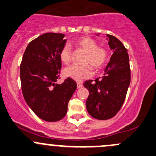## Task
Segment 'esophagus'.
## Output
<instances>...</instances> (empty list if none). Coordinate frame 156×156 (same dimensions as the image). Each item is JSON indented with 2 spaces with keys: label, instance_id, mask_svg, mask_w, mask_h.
Listing matches in <instances>:
<instances>
[{
  "label": "esophagus",
  "instance_id": "34e87169",
  "mask_svg": "<svg viewBox=\"0 0 156 156\" xmlns=\"http://www.w3.org/2000/svg\"><path fill=\"white\" fill-rule=\"evenodd\" d=\"M77 87H78V88H81V87H83V84L81 83L78 82V83H77Z\"/></svg>",
  "mask_w": 156,
  "mask_h": 156
}]
</instances>
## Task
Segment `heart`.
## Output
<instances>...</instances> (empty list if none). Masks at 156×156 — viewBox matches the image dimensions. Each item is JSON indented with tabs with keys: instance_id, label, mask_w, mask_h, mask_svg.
<instances>
[{
	"instance_id": "obj_1",
	"label": "heart",
	"mask_w": 156,
	"mask_h": 156,
	"mask_svg": "<svg viewBox=\"0 0 156 156\" xmlns=\"http://www.w3.org/2000/svg\"><path fill=\"white\" fill-rule=\"evenodd\" d=\"M73 43L78 48L87 52L83 63L89 64L73 65L68 67L63 72L66 77L77 81H81L92 76L93 69L91 65L95 69L99 70L106 65L108 60V51L105 47L99 46V44L95 39L88 37H82L75 39ZM59 56L62 63L68 65L71 62V46L69 44H65L60 49Z\"/></svg>"
}]
</instances>
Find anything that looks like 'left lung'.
<instances>
[{
  "mask_svg": "<svg viewBox=\"0 0 156 156\" xmlns=\"http://www.w3.org/2000/svg\"><path fill=\"white\" fill-rule=\"evenodd\" d=\"M112 56L103 77L85 81L89 90L86 101L88 113L97 119H108L117 114L125 101L131 81V70L127 49L117 38L106 34Z\"/></svg>",
  "mask_w": 156,
  "mask_h": 156,
  "instance_id": "obj_1",
  "label": "left lung"
}]
</instances>
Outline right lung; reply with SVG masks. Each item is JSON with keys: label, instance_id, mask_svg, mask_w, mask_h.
Wrapping results in <instances>:
<instances>
[{"label": "right lung", "instance_id": "1", "mask_svg": "<svg viewBox=\"0 0 156 156\" xmlns=\"http://www.w3.org/2000/svg\"><path fill=\"white\" fill-rule=\"evenodd\" d=\"M63 34L46 33L27 45L20 65L23 96L40 119L56 122L65 117L68 103L77 88L72 78L57 83L60 78V49L66 39Z\"/></svg>", "mask_w": 156, "mask_h": 156}]
</instances>
